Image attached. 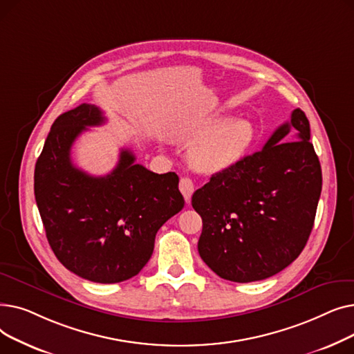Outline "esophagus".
<instances>
[{"label": "esophagus", "instance_id": "esophagus-1", "mask_svg": "<svg viewBox=\"0 0 354 354\" xmlns=\"http://www.w3.org/2000/svg\"><path fill=\"white\" fill-rule=\"evenodd\" d=\"M179 189H180L185 201L189 202L191 196H192V192H194V182H192V179H189V178H180Z\"/></svg>", "mask_w": 354, "mask_h": 354}]
</instances>
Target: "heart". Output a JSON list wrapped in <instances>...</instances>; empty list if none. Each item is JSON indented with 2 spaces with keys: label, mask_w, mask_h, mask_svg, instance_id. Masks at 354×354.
I'll list each match as a JSON object with an SVG mask.
<instances>
[{
  "label": "heart",
  "mask_w": 354,
  "mask_h": 354,
  "mask_svg": "<svg viewBox=\"0 0 354 354\" xmlns=\"http://www.w3.org/2000/svg\"><path fill=\"white\" fill-rule=\"evenodd\" d=\"M174 136L195 140L189 159L201 172H219L243 160L255 145L257 130L248 119H234L214 115L182 123L174 129Z\"/></svg>",
  "instance_id": "1"
}]
</instances>
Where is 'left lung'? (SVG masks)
<instances>
[{
  "label": "left lung",
  "instance_id": "1",
  "mask_svg": "<svg viewBox=\"0 0 354 354\" xmlns=\"http://www.w3.org/2000/svg\"><path fill=\"white\" fill-rule=\"evenodd\" d=\"M322 180L308 119L295 109L261 151L216 172L192 195L203 263L235 283L283 271L307 244Z\"/></svg>",
  "mask_w": 354,
  "mask_h": 354
}]
</instances>
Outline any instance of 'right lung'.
I'll return each mask as SVG.
<instances>
[{
    "mask_svg": "<svg viewBox=\"0 0 354 354\" xmlns=\"http://www.w3.org/2000/svg\"><path fill=\"white\" fill-rule=\"evenodd\" d=\"M104 120L99 107L86 103L54 120L35 163L34 195L59 261L88 281L113 284L139 274L152 257L156 232L185 199L175 172H151L127 149L104 176L74 166V140Z\"/></svg>",
    "mask_w": 354,
    "mask_h": 354,
    "instance_id": "right-lung-1",
    "label": "right lung"
}]
</instances>
